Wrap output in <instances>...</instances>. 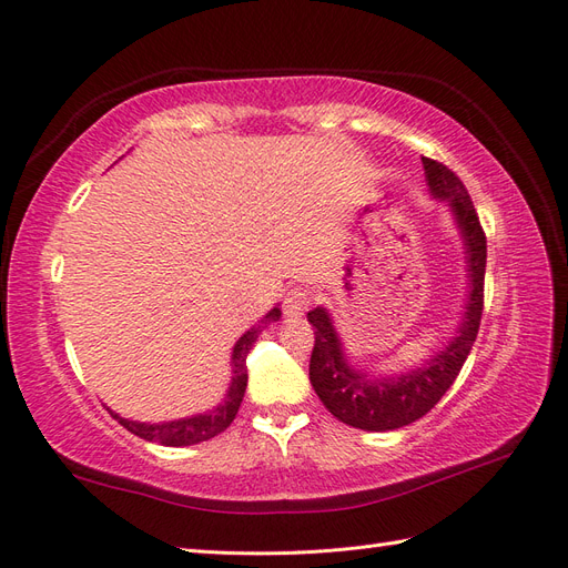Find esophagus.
Here are the masks:
<instances>
[{
  "label": "esophagus",
  "instance_id": "obj_1",
  "mask_svg": "<svg viewBox=\"0 0 568 568\" xmlns=\"http://www.w3.org/2000/svg\"><path fill=\"white\" fill-rule=\"evenodd\" d=\"M311 303H313L311 291L303 288V286H294L284 296V315L286 317H301L307 311V307H311Z\"/></svg>",
  "mask_w": 568,
  "mask_h": 568
}]
</instances>
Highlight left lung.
Masks as SVG:
<instances>
[{"mask_svg": "<svg viewBox=\"0 0 568 568\" xmlns=\"http://www.w3.org/2000/svg\"><path fill=\"white\" fill-rule=\"evenodd\" d=\"M426 182L436 199L450 203L469 253L471 294L464 313L459 334L450 346L436 353L424 367L395 376V379H367L348 367L341 351V341L334 324L322 307L307 313V322L315 326V348L311 355V384L324 407L332 415L365 432H393L424 417L453 386L462 365L474 346L480 315H484V280H486V232L480 227L474 201L467 186L448 165L434 159H422Z\"/></svg>", "mask_w": 568, "mask_h": 568, "instance_id": "obj_1", "label": "left lung"}]
</instances>
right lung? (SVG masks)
Segmentation results:
<instances>
[{
    "mask_svg": "<svg viewBox=\"0 0 568 568\" xmlns=\"http://www.w3.org/2000/svg\"><path fill=\"white\" fill-rule=\"evenodd\" d=\"M282 311L274 307L270 311L263 322L253 326L251 332H246L242 338L236 341L234 353H232V367H234V376H232V386L227 390V398L222 405H217L209 415H196L189 419H178V422H165V424H140V422H130L118 417L115 412H111V417L118 419V424H123L130 434L140 436L144 440H153L161 445H173V448H180V445H194L201 440H211L213 436L222 434L225 428L234 422L239 405H242L244 390H246V382H248V372H246V355L251 351V346L255 343L257 334L265 329V324L280 320Z\"/></svg>",
    "mask_w": 568,
    "mask_h": 568,
    "instance_id": "1",
    "label": "right lung"
}]
</instances>
